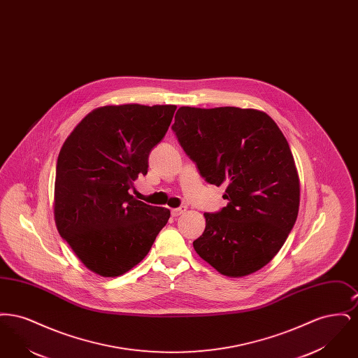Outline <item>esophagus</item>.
<instances>
[{
  "label": "esophagus",
  "mask_w": 358,
  "mask_h": 358,
  "mask_svg": "<svg viewBox=\"0 0 358 358\" xmlns=\"http://www.w3.org/2000/svg\"><path fill=\"white\" fill-rule=\"evenodd\" d=\"M187 210V206H178V208H174V209H171V216L173 217H177V216H180V215H182L184 212Z\"/></svg>",
  "instance_id": "34e87169"
}]
</instances>
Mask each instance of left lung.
Segmentation results:
<instances>
[{
  "label": "left lung",
  "instance_id": "8db88e82",
  "mask_svg": "<svg viewBox=\"0 0 358 358\" xmlns=\"http://www.w3.org/2000/svg\"><path fill=\"white\" fill-rule=\"evenodd\" d=\"M173 133L206 182L228 200L204 213L196 252L227 276L255 273L285 244L299 209V177L289 142L266 113L180 107Z\"/></svg>",
  "mask_w": 358,
  "mask_h": 358
}]
</instances>
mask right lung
<instances>
[{
    "instance_id": "1",
    "label": "right lung",
    "mask_w": 358,
    "mask_h": 358,
    "mask_svg": "<svg viewBox=\"0 0 358 358\" xmlns=\"http://www.w3.org/2000/svg\"><path fill=\"white\" fill-rule=\"evenodd\" d=\"M177 106L122 104L91 111L66 139L56 165L55 220L85 267L113 278L136 266L166 225L171 210L129 190L148 174L149 154Z\"/></svg>"
}]
</instances>
